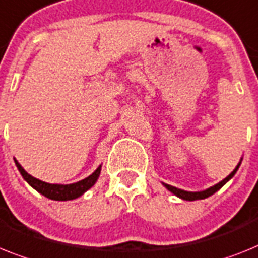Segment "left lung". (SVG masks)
I'll return each instance as SVG.
<instances>
[{"label":"left lung","mask_w":258,"mask_h":258,"mask_svg":"<svg viewBox=\"0 0 258 258\" xmlns=\"http://www.w3.org/2000/svg\"><path fill=\"white\" fill-rule=\"evenodd\" d=\"M240 164L235 168V170H233L231 174H229L228 177H226V178L223 179V181H220L219 183H216L215 186H213V187H210V189L205 190V191H198V192H191V191H185V190H181V189H177V187H174V186H170V185H166L165 183V187L168 190H170V191L173 192V194H176L177 197H179V198L182 199H186V201H196V199H205L207 198V197L213 196L214 192H216L218 190L222 187L223 185H226L227 182H228L229 179L232 178L233 176H235V173L237 172V169H239Z\"/></svg>","instance_id":"obj_1"}]
</instances>
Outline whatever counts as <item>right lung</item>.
Listing matches in <instances>:
<instances>
[{"label": "right lung", "instance_id": "add662e5", "mask_svg": "<svg viewBox=\"0 0 258 258\" xmlns=\"http://www.w3.org/2000/svg\"><path fill=\"white\" fill-rule=\"evenodd\" d=\"M15 165L18 168V170L21 172L23 178L30 183V185L39 191L40 194H43L44 197L49 199H53V201H71V199L79 198L80 196H82L84 192L88 189H90L96 181L98 179L99 173H101V166H98V169L96 172L90 174L89 177H86L85 179L79 181L76 183H71V185H52V183L43 182L40 179L34 178L32 176H30L29 173L23 169L22 166L19 165V162L15 160Z\"/></svg>", "mask_w": 258, "mask_h": 258}]
</instances>
